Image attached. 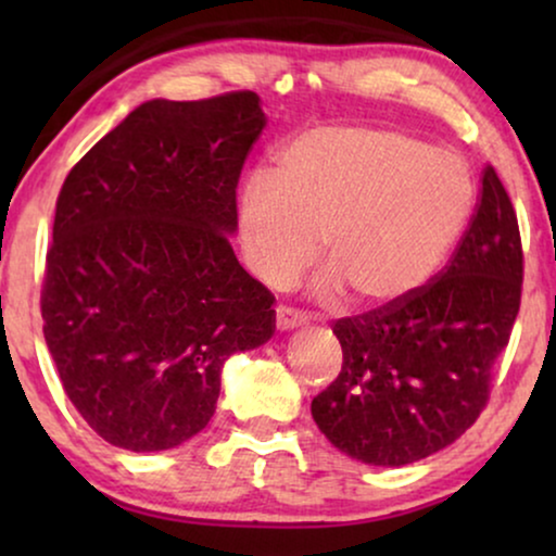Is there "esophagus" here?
<instances>
[{"label":"esophagus","mask_w":556,"mask_h":556,"mask_svg":"<svg viewBox=\"0 0 556 556\" xmlns=\"http://www.w3.org/2000/svg\"><path fill=\"white\" fill-rule=\"evenodd\" d=\"M301 324H306V318H303L301 311H295L291 306H276V326L280 331H291Z\"/></svg>","instance_id":"34e87169"}]
</instances>
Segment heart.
<instances>
[{
	"instance_id": "obj_1",
	"label": "heart",
	"mask_w": 556,
	"mask_h": 556,
	"mask_svg": "<svg viewBox=\"0 0 556 556\" xmlns=\"http://www.w3.org/2000/svg\"><path fill=\"white\" fill-rule=\"evenodd\" d=\"M473 207L458 159L382 126L308 128L240 189L235 238L257 280L286 286L316 257L324 286L362 308L392 306L428 280Z\"/></svg>"
}]
</instances>
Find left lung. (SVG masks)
Here are the masks:
<instances>
[{
  "mask_svg": "<svg viewBox=\"0 0 556 556\" xmlns=\"http://www.w3.org/2000/svg\"><path fill=\"white\" fill-rule=\"evenodd\" d=\"M519 219L485 164L468 230L443 270L392 306L333 324L344 362L311 402L318 430L371 466L443 451L483 413L521 306Z\"/></svg>",
  "mask_w": 556,
  "mask_h": 556,
  "instance_id": "1",
  "label": "left lung"
}]
</instances>
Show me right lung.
Returning a JSON list of instances; mask_svg holds the SVG:
<instances>
[{
    "instance_id": "1",
    "label": "right lung",
    "mask_w": 556,
    "mask_h": 556,
    "mask_svg": "<svg viewBox=\"0 0 556 556\" xmlns=\"http://www.w3.org/2000/svg\"><path fill=\"white\" fill-rule=\"evenodd\" d=\"M261 98L147 101L65 177L42 331L75 409L105 443L169 451L215 415L219 371L276 331L273 295L227 235Z\"/></svg>"
}]
</instances>
